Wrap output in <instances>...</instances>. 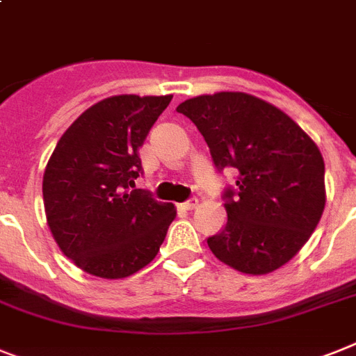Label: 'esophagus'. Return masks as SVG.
I'll return each instance as SVG.
<instances>
[{"label":"esophagus","mask_w":356,"mask_h":356,"mask_svg":"<svg viewBox=\"0 0 356 356\" xmlns=\"http://www.w3.org/2000/svg\"><path fill=\"white\" fill-rule=\"evenodd\" d=\"M197 204H199V201L193 197V199H188L186 203L179 204V208H181V210H193V208H197Z\"/></svg>","instance_id":"obj_1"}]
</instances>
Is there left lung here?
<instances>
[{
    "label": "left lung",
    "mask_w": 356,
    "mask_h": 356,
    "mask_svg": "<svg viewBox=\"0 0 356 356\" xmlns=\"http://www.w3.org/2000/svg\"><path fill=\"white\" fill-rule=\"evenodd\" d=\"M219 170L239 172L225 192L227 225L208 238L213 256L243 274L274 273L300 252L325 207L323 157L307 133L273 104L241 91L179 104Z\"/></svg>",
    "instance_id": "left-lung-1"
}]
</instances>
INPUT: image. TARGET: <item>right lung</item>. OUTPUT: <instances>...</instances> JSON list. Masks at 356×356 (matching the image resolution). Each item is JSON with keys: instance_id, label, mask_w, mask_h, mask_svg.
I'll list each match as a JSON object with an SVG mask.
<instances>
[{"instance_id": "obj_1", "label": "right lung", "mask_w": 356, "mask_h": 356, "mask_svg": "<svg viewBox=\"0 0 356 356\" xmlns=\"http://www.w3.org/2000/svg\"><path fill=\"white\" fill-rule=\"evenodd\" d=\"M172 95H115L80 115L43 173V207L60 250L83 273L128 278L157 256L177 210L129 190L143 170L138 148Z\"/></svg>"}]
</instances>
